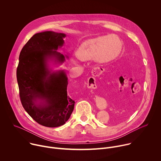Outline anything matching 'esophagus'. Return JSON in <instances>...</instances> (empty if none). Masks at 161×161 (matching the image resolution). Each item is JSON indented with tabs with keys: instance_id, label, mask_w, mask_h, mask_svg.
I'll use <instances>...</instances> for the list:
<instances>
[{
	"instance_id": "esophagus-1",
	"label": "esophagus",
	"mask_w": 161,
	"mask_h": 161,
	"mask_svg": "<svg viewBox=\"0 0 161 161\" xmlns=\"http://www.w3.org/2000/svg\"><path fill=\"white\" fill-rule=\"evenodd\" d=\"M103 68L101 67H94L92 71V75L94 76H99L101 75L103 73ZM87 87L90 88H97V85L96 84V80L94 77H90L88 79V82H87Z\"/></svg>"
}]
</instances>
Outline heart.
<instances>
[{
	"mask_svg": "<svg viewBox=\"0 0 161 161\" xmlns=\"http://www.w3.org/2000/svg\"><path fill=\"white\" fill-rule=\"evenodd\" d=\"M122 47V42L117 36H103L83 42L76 51V56L81 60L95 58L101 63H105L115 59ZM74 62L77 61L74 60Z\"/></svg>",
	"mask_w": 161,
	"mask_h": 161,
	"instance_id": "1",
	"label": "heart"
}]
</instances>
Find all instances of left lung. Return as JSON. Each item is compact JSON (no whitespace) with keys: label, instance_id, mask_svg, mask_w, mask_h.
Here are the masks:
<instances>
[{"label":"left lung","instance_id":"obj_1","mask_svg":"<svg viewBox=\"0 0 161 161\" xmlns=\"http://www.w3.org/2000/svg\"><path fill=\"white\" fill-rule=\"evenodd\" d=\"M119 73L127 79H132L135 81L138 78L139 71L137 69L136 66H134L132 65H125V66L122 67L120 69Z\"/></svg>","mask_w":161,"mask_h":161}]
</instances>
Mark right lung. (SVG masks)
I'll use <instances>...</instances> for the list:
<instances>
[{
    "label": "right lung",
    "mask_w": 161,
    "mask_h": 161,
    "mask_svg": "<svg viewBox=\"0 0 161 161\" xmlns=\"http://www.w3.org/2000/svg\"><path fill=\"white\" fill-rule=\"evenodd\" d=\"M65 34L52 31L34 35L23 47L16 70L21 104L39 124L48 127L64 125L74 109L75 101L67 95V78L64 71L50 73L48 58L55 57L60 62L64 56L57 52ZM45 104L37 105V99Z\"/></svg>",
    "instance_id": "add662e5"
}]
</instances>
